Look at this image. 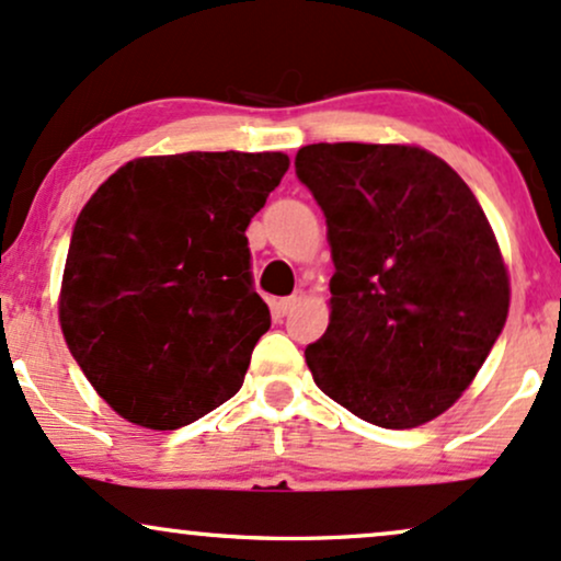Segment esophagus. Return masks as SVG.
Masks as SVG:
<instances>
[{
  "mask_svg": "<svg viewBox=\"0 0 561 561\" xmlns=\"http://www.w3.org/2000/svg\"><path fill=\"white\" fill-rule=\"evenodd\" d=\"M301 299H305V291H296V294H291V296H286V299L278 301V312H280V314H291L294 309L301 305Z\"/></svg>",
  "mask_w": 561,
  "mask_h": 561,
  "instance_id": "esophagus-1",
  "label": "esophagus"
}]
</instances>
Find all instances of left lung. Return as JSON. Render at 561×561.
I'll list each match as a JSON object with an SVG mask.
<instances>
[{
    "label": "left lung",
    "mask_w": 561,
    "mask_h": 561,
    "mask_svg": "<svg viewBox=\"0 0 561 561\" xmlns=\"http://www.w3.org/2000/svg\"><path fill=\"white\" fill-rule=\"evenodd\" d=\"M294 164L335 265L331 325L305 352L314 383L373 425L431 423L472 383L510 312L476 194L404 144H309Z\"/></svg>",
    "instance_id": "left-lung-1"
}]
</instances>
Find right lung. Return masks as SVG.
Instances as JSON below:
<instances>
[{"instance_id":"add662e5","label":"right lung","mask_w":561,"mask_h":561,"mask_svg":"<svg viewBox=\"0 0 561 561\" xmlns=\"http://www.w3.org/2000/svg\"><path fill=\"white\" fill-rule=\"evenodd\" d=\"M286 170L280 151L141 157L85 202L59 325L89 383L128 423L175 431L241 388L270 328L247 228Z\"/></svg>"}]
</instances>
